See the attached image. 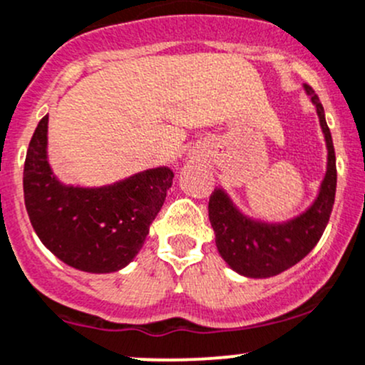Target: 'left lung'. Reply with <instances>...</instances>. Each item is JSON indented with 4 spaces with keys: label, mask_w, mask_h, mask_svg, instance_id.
<instances>
[{
    "label": "left lung",
    "mask_w": 365,
    "mask_h": 365,
    "mask_svg": "<svg viewBox=\"0 0 365 365\" xmlns=\"http://www.w3.org/2000/svg\"><path fill=\"white\" fill-rule=\"evenodd\" d=\"M304 92L317 110L327 148V168L314 201L283 222H267L243 213L222 187L210 195L208 215L217 250L229 267L247 278H269L295 266L313 250L325 231L336 197V153L325 112L314 91Z\"/></svg>",
    "instance_id": "left-lung-1"
}]
</instances>
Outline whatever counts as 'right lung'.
<instances>
[{"mask_svg": "<svg viewBox=\"0 0 365 365\" xmlns=\"http://www.w3.org/2000/svg\"><path fill=\"white\" fill-rule=\"evenodd\" d=\"M48 115L38 124L24 163V202L41 243L86 273H115L141 250L173 185L168 166L101 187L63 183L48 164Z\"/></svg>", "mask_w": 365, "mask_h": 365, "instance_id": "add662e5", "label": "right lung"}]
</instances>
